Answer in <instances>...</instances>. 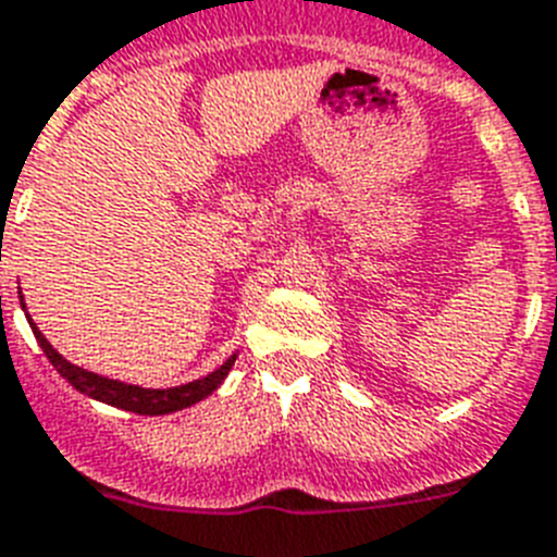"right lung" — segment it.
Listing matches in <instances>:
<instances>
[{"mask_svg":"<svg viewBox=\"0 0 557 557\" xmlns=\"http://www.w3.org/2000/svg\"><path fill=\"white\" fill-rule=\"evenodd\" d=\"M27 321H30V315H27ZM30 327H34V335H36V342H39L41 352L50 358V364L57 367L59 375H62L73 389L85 393L87 398H96V401L110 404V407H119V410L139 412V416H168V412L185 410V407L199 404L201 398H207V395L222 387V381L227 379L230 367H233V361H236V356H230L219 370H213L210 375H205V379L199 381L182 384V387L147 389V387H136V384H124V381L104 379V375H96V372H87L82 370V367L71 364L67 358H62L53 347H50V342L41 335V330L36 327L34 321H30Z\"/></svg>","mask_w":557,"mask_h":557,"instance_id":"right-lung-1","label":"right lung"}]
</instances>
